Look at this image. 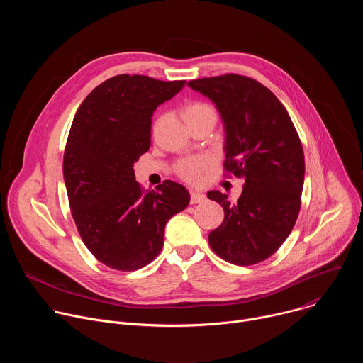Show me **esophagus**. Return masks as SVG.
I'll return each instance as SVG.
<instances>
[{"label":"esophagus","mask_w":363,"mask_h":363,"mask_svg":"<svg viewBox=\"0 0 363 363\" xmlns=\"http://www.w3.org/2000/svg\"><path fill=\"white\" fill-rule=\"evenodd\" d=\"M205 201V195L203 194H201V192H195V191H192L191 192V199H189V202L192 203V205H195V203H201V202H203Z\"/></svg>","instance_id":"1"}]
</instances>
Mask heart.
Instances as JSON below:
<instances>
[{
  "label": "heart",
  "instance_id": "b5f03b06",
  "mask_svg": "<svg viewBox=\"0 0 363 363\" xmlns=\"http://www.w3.org/2000/svg\"><path fill=\"white\" fill-rule=\"evenodd\" d=\"M182 118L188 123L199 122L203 119H217L216 109L205 101H191L184 108ZM213 165L210 157H194L181 161L177 165V174L186 182L195 184L201 179L202 174Z\"/></svg>",
  "mask_w": 363,
  "mask_h": 363
}]
</instances>
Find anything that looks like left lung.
<instances>
[{"instance_id":"obj_1","label":"left lung","mask_w":363,"mask_h":363,"mask_svg":"<svg viewBox=\"0 0 363 363\" xmlns=\"http://www.w3.org/2000/svg\"><path fill=\"white\" fill-rule=\"evenodd\" d=\"M210 97L224 121L225 177L244 179L241 196L210 191L224 208L208 242L223 260L252 266L273 255L291 233L301 206L304 153L298 133L272 90L234 73L188 82Z\"/></svg>"}]
</instances>
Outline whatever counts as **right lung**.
Here are the masks:
<instances>
[{"instance_id": "obj_1", "label": "right lung", "mask_w": 363, "mask_h": 363, "mask_svg": "<svg viewBox=\"0 0 363 363\" xmlns=\"http://www.w3.org/2000/svg\"><path fill=\"white\" fill-rule=\"evenodd\" d=\"M185 80L119 74L94 87L77 109L63 157L72 217L97 262L135 272L155 260L169 218L189 203L185 186L145 191L133 164L150 146L152 113Z\"/></svg>"}]
</instances>
